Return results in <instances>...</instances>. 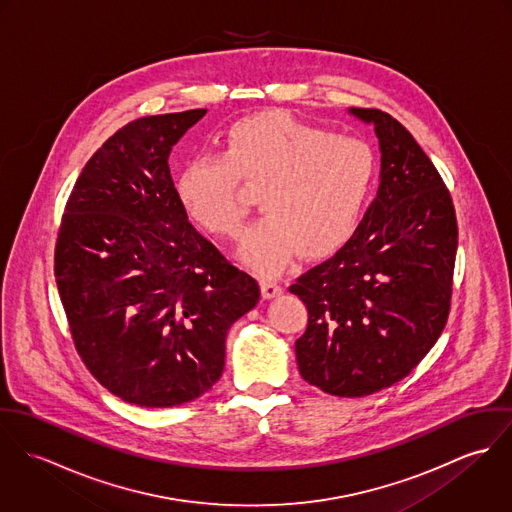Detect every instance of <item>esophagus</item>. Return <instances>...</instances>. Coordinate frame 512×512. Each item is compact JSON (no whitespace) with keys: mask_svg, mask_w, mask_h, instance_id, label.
<instances>
[{"mask_svg":"<svg viewBox=\"0 0 512 512\" xmlns=\"http://www.w3.org/2000/svg\"><path fill=\"white\" fill-rule=\"evenodd\" d=\"M262 295L264 299H274L278 295H282V286L276 284V282H270V280H262Z\"/></svg>","mask_w":512,"mask_h":512,"instance_id":"esophagus-1","label":"esophagus"}]
</instances>
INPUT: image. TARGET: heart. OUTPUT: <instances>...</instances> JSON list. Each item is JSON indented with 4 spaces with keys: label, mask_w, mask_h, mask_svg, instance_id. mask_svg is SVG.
Instances as JSON below:
<instances>
[{
    "label": "heart",
    "mask_w": 512,
    "mask_h": 512,
    "mask_svg": "<svg viewBox=\"0 0 512 512\" xmlns=\"http://www.w3.org/2000/svg\"><path fill=\"white\" fill-rule=\"evenodd\" d=\"M376 173V153L363 140L264 112L234 122L220 155L189 161L175 189L189 217L222 236L236 234L246 213L238 181L260 189L266 215L244 228L238 256L272 276L295 250L305 258L337 250L357 228Z\"/></svg>",
    "instance_id": "b5f03b06"
}]
</instances>
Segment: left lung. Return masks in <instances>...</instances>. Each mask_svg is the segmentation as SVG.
<instances>
[{
    "mask_svg": "<svg viewBox=\"0 0 512 512\" xmlns=\"http://www.w3.org/2000/svg\"><path fill=\"white\" fill-rule=\"evenodd\" d=\"M374 128L380 185L349 242L290 286L307 307L295 359L305 382L361 398L408 376L445 327L457 220L438 169L390 114L349 108Z\"/></svg>",
    "mask_w": 512,
    "mask_h": 512,
    "instance_id": "1",
    "label": "left lung"
}]
</instances>
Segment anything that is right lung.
Wrapping results in <instances>:
<instances>
[{
	"label": "right lung",
	"mask_w": 512,
	"mask_h": 512,
	"mask_svg": "<svg viewBox=\"0 0 512 512\" xmlns=\"http://www.w3.org/2000/svg\"><path fill=\"white\" fill-rule=\"evenodd\" d=\"M205 108L147 116L104 142L74 183L55 278L74 345L124 402L171 408L222 376L226 335L256 307L258 282L189 222L169 171Z\"/></svg>",
	"instance_id": "right-lung-1"
}]
</instances>
